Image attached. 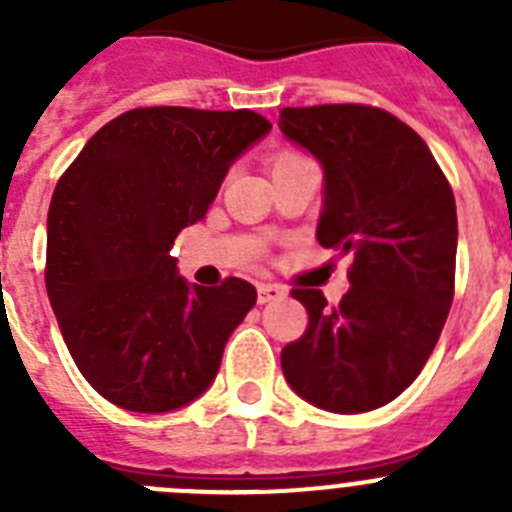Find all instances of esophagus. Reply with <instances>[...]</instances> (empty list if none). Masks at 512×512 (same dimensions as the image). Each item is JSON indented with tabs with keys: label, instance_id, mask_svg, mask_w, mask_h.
I'll return each mask as SVG.
<instances>
[{
	"label": "esophagus",
	"instance_id": "obj_1",
	"mask_svg": "<svg viewBox=\"0 0 512 512\" xmlns=\"http://www.w3.org/2000/svg\"><path fill=\"white\" fill-rule=\"evenodd\" d=\"M282 297H284V287H279V284H259V287H256V300H259V305L282 300Z\"/></svg>",
	"mask_w": 512,
	"mask_h": 512
}]
</instances>
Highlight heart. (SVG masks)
Returning a JSON list of instances; mask_svg holds the SVG:
<instances>
[{
    "label": "heart",
    "instance_id": "obj_1",
    "mask_svg": "<svg viewBox=\"0 0 512 512\" xmlns=\"http://www.w3.org/2000/svg\"><path fill=\"white\" fill-rule=\"evenodd\" d=\"M292 156H295V153H284V156H279L277 161H284V158H292ZM277 161H274V164H277Z\"/></svg>",
    "mask_w": 512,
    "mask_h": 512
}]
</instances>
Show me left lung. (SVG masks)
<instances>
[{
    "instance_id": "obj_1",
    "label": "left lung",
    "mask_w": 512,
    "mask_h": 512,
    "mask_svg": "<svg viewBox=\"0 0 512 512\" xmlns=\"http://www.w3.org/2000/svg\"><path fill=\"white\" fill-rule=\"evenodd\" d=\"M279 130L323 166L318 243L354 256L338 307L320 289L292 292L310 325L284 346V379L328 413L382 408L415 382L449 315L454 192L425 140L377 107H284Z\"/></svg>"
}]
</instances>
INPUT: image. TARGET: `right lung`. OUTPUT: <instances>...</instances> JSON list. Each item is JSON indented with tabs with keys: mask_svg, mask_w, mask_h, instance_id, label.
Returning a JSON list of instances; mask_svg holds the SVG:
<instances>
[{
	"mask_svg": "<svg viewBox=\"0 0 512 512\" xmlns=\"http://www.w3.org/2000/svg\"><path fill=\"white\" fill-rule=\"evenodd\" d=\"M269 130L251 110H130L58 179L45 289L79 372L117 408L171 413L215 382L256 289L235 277L189 284L171 246Z\"/></svg>",
	"mask_w": 512,
	"mask_h": 512,
	"instance_id": "right-lung-1",
	"label": "right lung"
}]
</instances>
